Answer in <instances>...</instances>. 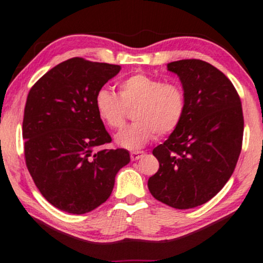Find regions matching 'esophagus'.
<instances>
[{"mask_svg": "<svg viewBox=\"0 0 263 263\" xmlns=\"http://www.w3.org/2000/svg\"><path fill=\"white\" fill-rule=\"evenodd\" d=\"M142 156H144V152H141V151H133L130 153L132 161H138V159L141 158Z\"/></svg>", "mask_w": 263, "mask_h": 263, "instance_id": "obj_1", "label": "esophagus"}]
</instances>
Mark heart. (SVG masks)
Segmentation results:
<instances>
[{
    "label": "heart",
    "mask_w": 263,
    "mask_h": 263,
    "mask_svg": "<svg viewBox=\"0 0 263 263\" xmlns=\"http://www.w3.org/2000/svg\"><path fill=\"white\" fill-rule=\"evenodd\" d=\"M95 111L102 123L119 129L127 118V108H134L136 121L115 136L119 147L142 148L151 140L175 132L186 114V94L177 82H163L146 73H135L118 83V95L100 89L94 98Z\"/></svg>",
    "instance_id": "heart-1"
}]
</instances>
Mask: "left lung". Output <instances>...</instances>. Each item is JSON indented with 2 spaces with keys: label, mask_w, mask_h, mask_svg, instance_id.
Segmentation results:
<instances>
[{
  "label": "left lung",
  "mask_w": 263,
  "mask_h": 263,
  "mask_svg": "<svg viewBox=\"0 0 263 263\" xmlns=\"http://www.w3.org/2000/svg\"><path fill=\"white\" fill-rule=\"evenodd\" d=\"M168 70L181 81L186 114L153 148L159 169L147 186L159 202L190 209L216 196L233 174L243 142V110L232 82L206 61H173Z\"/></svg>",
  "instance_id": "left-lung-1"
}]
</instances>
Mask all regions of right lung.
Returning a JSON list of instances; mask_svg holds the SVG:
<instances>
[{
  "instance_id": "1",
  "label": "right lung",
  "mask_w": 263,
  "mask_h": 263,
  "mask_svg": "<svg viewBox=\"0 0 263 263\" xmlns=\"http://www.w3.org/2000/svg\"><path fill=\"white\" fill-rule=\"evenodd\" d=\"M121 66L83 58L63 61L33 84L23 121L25 163L42 196L58 209L86 214L111 196L124 148L102 149L111 136L95 111V94Z\"/></svg>"
}]
</instances>
